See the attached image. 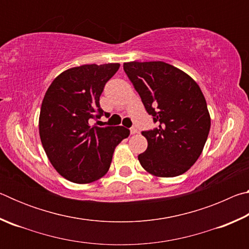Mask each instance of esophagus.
<instances>
[{
    "mask_svg": "<svg viewBox=\"0 0 249 249\" xmlns=\"http://www.w3.org/2000/svg\"><path fill=\"white\" fill-rule=\"evenodd\" d=\"M136 133H138V130H137L136 127H132V128H130V134L134 135V134H136Z\"/></svg>",
    "mask_w": 249,
    "mask_h": 249,
    "instance_id": "obj_1",
    "label": "esophagus"
}]
</instances>
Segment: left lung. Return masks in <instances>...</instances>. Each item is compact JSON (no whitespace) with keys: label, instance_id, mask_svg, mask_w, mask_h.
Returning a JSON list of instances; mask_svg holds the SVG:
<instances>
[{"label":"left lung","instance_id":"left-lung-1","mask_svg":"<svg viewBox=\"0 0 249 249\" xmlns=\"http://www.w3.org/2000/svg\"><path fill=\"white\" fill-rule=\"evenodd\" d=\"M123 68L158 125L142 132L148 142L145 153L138 155L142 167L163 178L184 174L200 157L211 127L200 87L163 61L125 62Z\"/></svg>","mask_w":249,"mask_h":249}]
</instances>
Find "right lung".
<instances>
[{"mask_svg": "<svg viewBox=\"0 0 249 249\" xmlns=\"http://www.w3.org/2000/svg\"><path fill=\"white\" fill-rule=\"evenodd\" d=\"M120 64L83 65L64 71L41 103L39 136L54 169L74 183H90L107 174L113 153L127 138L123 126H92L103 114L100 96Z\"/></svg>", "mask_w": 249, "mask_h": 249, "instance_id": "1", "label": "right lung"}]
</instances>
